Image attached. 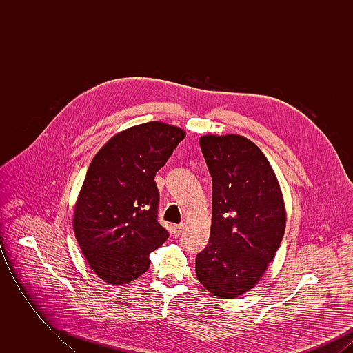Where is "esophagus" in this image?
I'll use <instances>...</instances> for the list:
<instances>
[{
  "instance_id": "esophagus-1",
  "label": "esophagus",
  "mask_w": 353,
  "mask_h": 353,
  "mask_svg": "<svg viewBox=\"0 0 353 353\" xmlns=\"http://www.w3.org/2000/svg\"><path fill=\"white\" fill-rule=\"evenodd\" d=\"M184 230V225L183 223H177L173 226V233L176 235L181 234V232Z\"/></svg>"
}]
</instances>
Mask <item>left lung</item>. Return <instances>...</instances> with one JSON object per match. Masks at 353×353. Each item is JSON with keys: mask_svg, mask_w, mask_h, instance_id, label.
I'll list each match as a JSON object with an SVG mask.
<instances>
[{"mask_svg": "<svg viewBox=\"0 0 353 353\" xmlns=\"http://www.w3.org/2000/svg\"><path fill=\"white\" fill-rule=\"evenodd\" d=\"M200 147L212 176V228L196 255V275L221 299L261 279L285 234L282 192L262 151L239 134H206Z\"/></svg>", "mask_w": 353, "mask_h": 353, "instance_id": "8db88e82", "label": "left lung"}]
</instances>
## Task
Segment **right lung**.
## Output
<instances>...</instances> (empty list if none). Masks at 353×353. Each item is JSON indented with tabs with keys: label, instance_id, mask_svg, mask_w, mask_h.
Instances as JSON below:
<instances>
[{
	"label": "right lung",
	"instance_id": "add662e5",
	"mask_svg": "<svg viewBox=\"0 0 353 353\" xmlns=\"http://www.w3.org/2000/svg\"><path fill=\"white\" fill-rule=\"evenodd\" d=\"M185 132L150 121L115 134L87 170L74 212V232L90 268L110 285H124L150 269V254L168 230L159 223L156 172Z\"/></svg>",
	"mask_w": 353,
	"mask_h": 353
}]
</instances>
